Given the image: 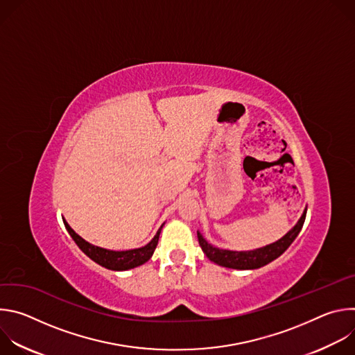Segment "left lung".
I'll return each mask as SVG.
<instances>
[{
	"instance_id": "left-lung-1",
	"label": "left lung",
	"mask_w": 355,
	"mask_h": 355,
	"mask_svg": "<svg viewBox=\"0 0 355 355\" xmlns=\"http://www.w3.org/2000/svg\"><path fill=\"white\" fill-rule=\"evenodd\" d=\"M306 211H308V208H305V211H303V214L299 218V220L296 222V225L285 236H282L279 240H277L271 244H267L264 247H260V248L247 250V251H233V250L218 248V247L212 245L211 243H208L204 239V236L200 234V232H196L198 241H199L202 251L207 254V257L218 266H222L226 268H233V270H256V268L264 267L268 263L278 259L282 252L292 244V241L299 234L303 223H305Z\"/></svg>"
}]
</instances>
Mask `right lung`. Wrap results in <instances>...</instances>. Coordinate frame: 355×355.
I'll list each match as a JSON object with an SVG mask.
<instances>
[{"instance_id":"1","label":"right lung","mask_w":355,"mask_h":355,"mask_svg":"<svg viewBox=\"0 0 355 355\" xmlns=\"http://www.w3.org/2000/svg\"><path fill=\"white\" fill-rule=\"evenodd\" d=\"M63 222H64L67 232L70 233V236L73 237L76 244L81 248L84 254L88 256L96 264L103 266L108 270H112V271H126V270H132V268H136V267L147 263L151 259V256H153V252L159 243L162 229L164 226V223H163L162 227L157 230L156 236L143 247L125 250V251H114V250H107V248L98 247V245H94V244L85 241L81 236H78L70 227V225L66 222V219H63Z\"/></svg>"}]
</instances>
